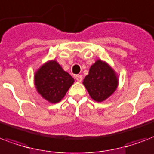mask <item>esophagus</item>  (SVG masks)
Listing matches in <instances>:
<instances>
[{
    "label": "esophagus",
    "mask_w": 154,
    "mask_h": 154,
    "mask_svg": "<svg viewBox=\"0 0 154 154\" xmlns=\"http://www.w3.org/2000/svg\"><path fill=\"white\" fill-rule=\"evenodd\" d=\"M75 78H76V80H77V82H82V75H76L75 76Z\"/></svg>",
    "instance_id": "1"
}]
</instances>
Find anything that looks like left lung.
Masks as SVG:
<instances>
[{"mask_svg": "<svg viewBox=\"0 0 154 154\" xmlns=\"http://www.w3.org/2000/svg\"><path fill=\"white\" fill-rule=\"evenodd\" d=\"M83 85L89 96L97 102L105 101L117 89L118 78L116 72L106 62L97 60L89 69Z\"/></svg>", "mask_w": 154, "mask_h": 154, "instance_id": "obj_1", "label": "left lung"}]
</instances>
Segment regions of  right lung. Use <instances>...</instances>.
<instances>
[{
  "mask_svg": "<svg viewBox=\"0 0 154 154\" xmlns=\"http://www.w3.org/2000/svg\"><path fill=\"white\" fill-rule=\"evenodd\" d=\"M73 82L74 79L55 60L44 64L34 75L37 92L50 103L61 101Z\"/></svg>",
  "mask_w": 154,
  "mask_h": 154,
  "instance_id": "obj_1",
  "label": "right lung"
}]
</instances>
